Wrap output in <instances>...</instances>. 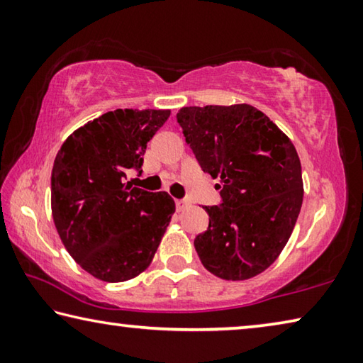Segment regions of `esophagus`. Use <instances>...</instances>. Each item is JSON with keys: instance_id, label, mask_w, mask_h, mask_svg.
Wrapping results in <instances>:
<instances>
[{"instance_id": "esophagus-1", "label": "esophagus", "mask_w": 363, "mask_h": 363, "mask_svg": "<svg viewBox=\"0 0 363 363\" xmlns=\"http://www.w3.org/2000/svg\"><path fill=\"white\" fill-rule=\"evenodd\" d=\"M187 206H189V201H187V200H176L177 211H184Z\"/></svg>"}]
</instances>
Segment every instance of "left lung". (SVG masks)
Segmentation results:
<instances>
[{
	"label": "left lung",
	"mask_w": 363,
	"mask_h": 363,
	"mask_svg": "<svg viewBox=\"0 0 363 363\" xmlns=\"http://www.w3.org/2000/svg\"><path fill=\"white\" fill-rule=\"evenodd\" d=\"M177 123L223 199L205 206L210 224L194 240L200 261L219 279H253L277 259L296 224L304 195L298 152L248 104L182 107Z\"/></svg>",
	"instance_id": "8db88e82"
}]
</instances>
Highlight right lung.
Returning a JSON list of instances; mask_svg holds the SVG:
<instances>
[{"mask_svg": "<svg viewBox=\"0 0 363 363\" xmlns=\"http://www.w3.org/2000/svg\"><path fill=\"white\" fill-rule=\"evenodd\" d=\"M169 110L116 108L73 131L57 152L51 176V210L65 250L102 281H126L150 266L171 216L167 192L125 184L140 173L147 143Z\"/></svg>", "mask_w": 363, "mask_h": 363, "instance_id": "add662e5", "label": "right lung"}]
</instances>
